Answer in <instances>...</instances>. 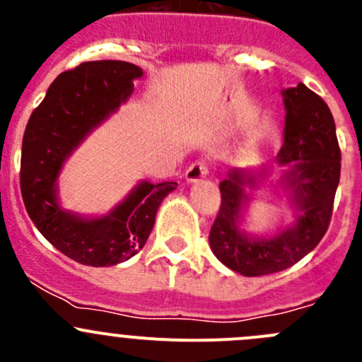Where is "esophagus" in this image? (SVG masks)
<instances>
[{
	"label": "esophagus",
	"mask_w": 362,
	"mask_h": 362,
	"mask_svg": "<svg viewBox=\"0 0 362 362\" xmlns=\"http://www.w3.org/2000/svg\"><path fill=\"white\" fill-rule=\"evenodd\" d=\"M208 175V164L204 163V160H196V163H192L191 166L187 168V171H185V180L189 182V184H194V182H199L202 178H204Z\"/></svg>",
	"instance_id": "1"
}]
</instances>
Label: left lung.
Listing matches in <instances>:
<instances>
[{"mask_svg":"<svg viewBox=\"0 0 362 362\" xmlns=\"http://www.w3.org/2000/svg\"><path fill=\"white\" fill-rule=\"evenodd\" d=\"M286 107L284 145L276 163L286 166L279 184L287 192L296 221L272 236L250 235L242 228L250 196L269 177V168L229 170L221 187V210L210 229L215 257L243 276L282 272L310 254L329 228L341 170L337 126L329 107L299 82L282 90Z\"/></svg>","mask_w":362,"mask_h":362,"instance_id":"1","label":"left lung"}]
</instances>
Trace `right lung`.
Instances as JSON below:
<instances>
[{"instance_id": "right-lung-1", "label": "right lung", "mask_w": 362, "mask_h": 362, "mask_svg": "<svg viewBox=\"0 0 362 362\" xmlns=\"http://www.w3.org/2000/svg\"><path fill=\"white\" fill-rule=\"evenodd\" d=\"M144 69L126 61H89L61 73L29 117L21 158V192L38 231L73 261L115 266L144 249L159 204L177 182L141 180L107 215L64 210L57 178L71 152L133 94Z\"/></svg>"}]
</instances>
